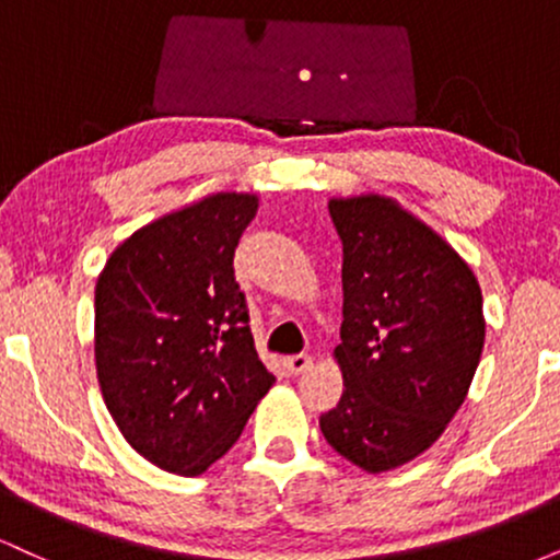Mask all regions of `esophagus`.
Here are the masks:
<instances>
[{
	"instance_id": "esophagus-1",
	"label": "esophagus",
	"mask_w": 560,
	"mask_h": 560,
	"mask_svg": "<svg viewBox=\"0 0 560 560\" xmlns=\"http://www.w3.org/2000/svg\"><path fill=\"white\" fill-rule=\"evenodd\" d=\"M284 369L292 376L305 374V371L313 369V358L311 355H292V358H287V361H284Z\"/></svg>"
}]
</instances>
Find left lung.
Segmentation results:
<instances>
[{"label":"left lung","mask_w":560,"mask_h":560,"mask_svg":"<svg viewBox=\"0 0 560 560\" xmlns=\"http://www.w3.org/2000/svg\"><path fill=\"white\" fill-rule=\"evenodd\" d=\"M342 240V397L320 432L369 474L419 458L464 405L485 347L481 289L432 226L384 195L331 197Z\"/></svg>","instance_id":"left-lung-1"}]
</instances>
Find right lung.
Segmentation results:
<instances>
[{"label":"right lung","instance_id":"1","mask_svg":"<svg viewBox=\"0 0 560 560\" xmlns=\"http://www.w3.org/2000/svg\"><path fill=\"white\" fill-rule=\"evenodd\" d=\"M258 195H213L133 231L94 289L102 397L141 458L199 477L240 440L273 374L234 279V249Z\"/></svg>","mask_w":560,"mask_h":560}]
</instances>
